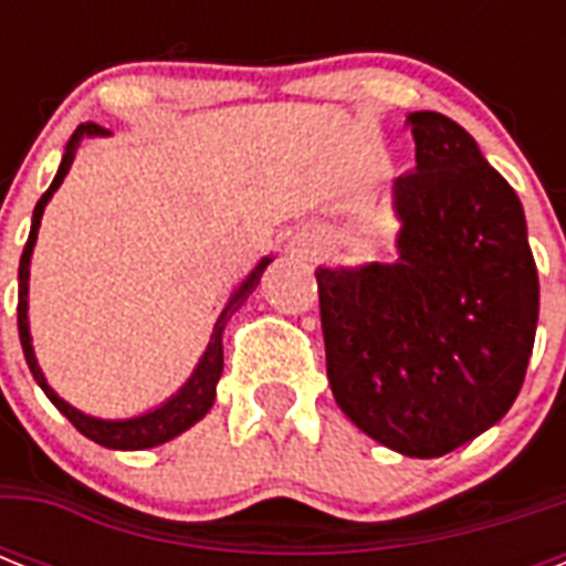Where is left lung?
Instances as JSON below:
<instances>
[{
    "instance_id": "8db88e82",
    "label": "left lung",
    "mask_w": 566,
    "mask_h": 566,
    "mask_svg": "<svg viewBox=\"0 0 566 566\" xmlns=\"http://www.w3.org/2000/svg\"><path fill=\"white\" fill-rule=\"evenodd\" d=\"M417 167L394 181L390 264L317 266L328 385L381 447L440 458L509 413L541 284L517 193L455 119L408 114Z\"/></svg>"
}]
</instances>
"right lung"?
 Wrapping results in <instances>:
<instances>
[{
    "label": "right lung",
    "instance_id": "right-lung-1",
    "mask_svg": "<svg viewBox=\"0 0 566 566\" xmlns=\"http://www.w3.org/2000/svg\"><path fill=\"white\" fill-rule=\"evenodd\" d=\"M108 128L96 126V123H82V126L75 128L73 137L66 140L64 158H61V167H57L55 179L49 185V190L40 196V202L34 205V213H31V231L29 240H25V249H22L20 258V302H17V326H20V344L22 353H25V364H29L31 376L40 385V390L49 396V402L55 405L57 411L64 413L66 420L73 422L75 429L82 431L84 438H91L93 443H99V447L108 449H153L161 447L167 440L179 438L181 431H188L190 426L202 420L205 413L211 411L213 399H217V381L222 376V332H226V323L234 311L249 300V293L255 291L258 282H261V275H264L266 264L273 261V258L266 255L261 258L255 264V270L240 282V287L229 296L226 302V308L220 311V317L213 323V332L208 337V346H205L202 358L193 367L190 378L185 385L176 390V394L167 399V402L155 405L149 411L137 413V417H126V420H102V417H93V413L78 411L75 405H70L66 399L52 390V385L46 381L43 370H40L38 355H34V346H31V332H29V266H31V252H34V243H38V229L40 220H43V211H46L49 199L61 188V181L66 179V172L73 167L75 149L82 146L84 137H108Z\"/></svg>",
    "mask_w": 566,
    "mask_h": 566
}]
</instances>
